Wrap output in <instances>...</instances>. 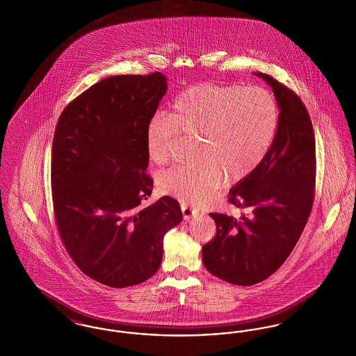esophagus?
Masks as SVG:
<instances>
[{
	"label": "esophagus",
	"instance_id": "esophagus-1",
	"mask_svg": "<svg viewBox=\"0 0 356 356\" xmlns=\"http://www.w3.org/2000/svg\"><path fill=\"white\" fill-rule=\"evenodd\" d=\"M181 212H183L184 220H189V219H192L193 216H196V215L199 213L197 211H195V209L189 208L186 204H181Z\"/></svg>",
	"mask_w": 356,
	"mask_h": 356
}]
</instances>
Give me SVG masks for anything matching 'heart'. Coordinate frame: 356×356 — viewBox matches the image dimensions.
I'll use <instances>...</instances> for the list:
<instances>
[{
  "label": "heart",
  "mask_w": 356,
  "mask_h": 356,
  "mask_svg": "<svg viewBox=\"0 0 356 356\" xmlns=\"http://www.w3.org/2000/svg\"><path fill=\"white\" fill-rule=\"evenodd\" d=\"M280 109L270 90L243 85H193L172 102L170 116L156 113L145 129L154 164H165L181 135L199 137L196 163L173 167L157 179L161 195L183 203L207 204L229 181L247 179L270 152Z\"/></svg>",
  "instance_id": "heart-1"
}]
</instances>
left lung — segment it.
<instances>
[{"label": "left lung", "instance_id": "8db88e82", "mask_svg": "<svg viewBox=\"0 0 356 356\" xmlns=\"http://www.w3.org/2000/svg\"><path fill=\"white\" fill-rule=\"evenodd\" d=\"M280 109L270 152L244 180L231 188L228 202L248 211L238 219L211 213L216 235L203 245L205 268L231 284L252 286L286 261L309 218L316 176L315 136L300 97L266 73Z\"/></svg>", "mask_w": 356, "mask_h": 356}]
</instances>
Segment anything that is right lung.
I'll use <instances>...</instances> for the list:
<instances>
[{"label": "right lung", "instance_id": "1", "mask_svg": "<svg viewBox=\"0 0 356 356\" xmlns=\"http://www.w3.org/2000/svg\"><path fill=\"white\" fill-rule=\"evenodd\" d=\"M167 77L112 76L67 105L51 147V199L60 237L76 266L113 288L152 277L163 238L183 220L170 196L144 205L145 129L167 93Z\"/></svg>", "mask_w": 356, "mask_h": 356}]
</instances>
